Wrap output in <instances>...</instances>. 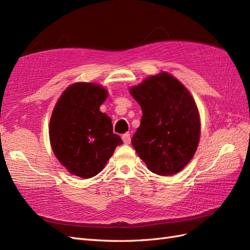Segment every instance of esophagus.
<instances>
[{"label": "esophagus", "instance_id": "34e87169", "mask_svg": "<svg viewBox=\"0 0 250 250\" xmlns=\"http://www.w3.org/2000/svg\"><path fill=\"white\" fill-rule=\"evenodd\" d=\"M122 140H123V142H124V144H130V140H131V138H130V134L128 133V132H126L125 134H123L122 135Z\"/></svg>", "mask_w": 250, "mask_h": 250}]
</instances>
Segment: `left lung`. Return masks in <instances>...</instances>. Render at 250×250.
I'll list each match as a JSON object with an SVG mask.
<instances>
[{"instance_id": "8db88e82", "label": "left lung", "mask_w": 250, "mask_h": 250, "mask_svg": "<svg viewBox=\"0 0 250 250\" xmlns=\"http://www.w3.org/2000/svg\"><path fill=\"white\" fill-rule=\"evenodd\" d=\"M130 93L143 110L131 144L147 168L162 176L178 173L199 143L200 121L188 90L167 73L147 78Z\"/></svg>"}]
</instances>
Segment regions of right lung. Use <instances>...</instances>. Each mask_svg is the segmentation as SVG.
<instances>
[{
	"label": "right lung",
	"mask_w": 250,
	"mask_h": 250,
	"mask_svg": "<svg viewBox=\"0 0 250 250\" xmlns=\"http://www.w3.org/2000/svg\"><path fill=\"white\" fill-rule=\"evenodd\" d=\"M107 92L94 83H76L57 101L50 121L55 156L70 173L90 178L100 173L123 141L113 133L111 120L99 107Z\"/></svg>",
	"instance_id": "add662e5"
}]
</instances>
